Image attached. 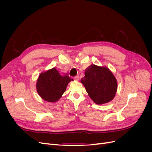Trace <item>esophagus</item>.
<instances>
[{
  "instance_id": "obj_1",
  "label": "esophagus",
  "mask_w": 152,
  "mask_h": 152,
  "mask_svg": "<svg viewBox=\"0 0 152 152\" xmlns=\"http://www.w3.org/2000/svg\"><path fill=\"white\" fill-rule=\"evenodd\" d=\"M73 78H74V79H75V80H78L79 79V77L78 76V75L75 76V77H73Z\"/></svg>"
}]
</instances>
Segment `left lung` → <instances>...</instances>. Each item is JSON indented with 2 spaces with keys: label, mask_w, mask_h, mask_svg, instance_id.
<instances>
[{
  "label": "left lung",
  "mask_w": 152,
  "mask_h": 152,
  "mask_svg": "<svg viewBox=\"0 0 152 152\" xmlns=\"http://www.w3.org/2000/svg\"><path fill=\"white\" fill-rule=\"evenodd\" d=\"M81 82L90 98L98 104L108 103L116 94L117 80L107 67L91 65L85 70Z\"/></svg>",
  "instance_id": "obj_1"
}]
</instances>
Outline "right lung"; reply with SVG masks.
Wrapping results in <instances>:
<instances>
[{"label": "right lung", "mask_w": 152, "mask_h": 152, "mask_svg": "<svg viewBox=\"0 0 152 152\" xmlns=\"http://www.w3.org/2000/svg\"><path fill=\"white\" fill-rule=\"evenodd\" d=\"M72 79L61 75L55 68L40 73L37 82V93L43 99L48 102H57L65 93L68 84Z\"/></svg>", "instance_id": "add662e5"}]
</instances>
